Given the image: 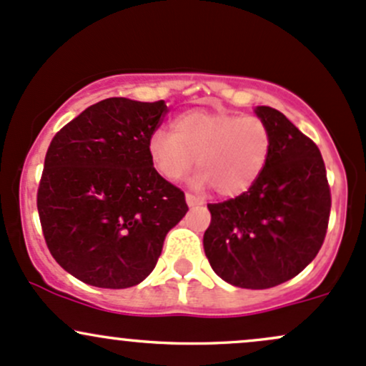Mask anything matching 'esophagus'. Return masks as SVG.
Returning <instances> with one entry per match:
<instances>
[{"instance_id": "esophagus-1", "label": "esophagus", "mask_w": 366, "mask_h": 366, "mask_svg": "<svg viewBox=\"0 0 366 366\" xmlns=\"http://www.w3.org/2000/svg\"><path fill=\"white\" fill-rule=\"evenodd\" d=\"M184 199H187V204L190 207H197V206H202V204H204V200L195 197L194 194H187V195H184Z\"/></svg>"}]
</instances>
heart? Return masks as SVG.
I'll return each mask as SVG.
<instances>
[{"label": "heart", "mask_w": 366, "mask_h": 366, "mask_svg": "<svg viewBox=\"0 0 366 366\" xmlns=\"http://www.w3.org/2000/svg\"><path fill=\"white\" fill-rule=\"evenodd\" d=\"M272 137L258 117L192 109L171 122V132L148 137L153 167L169 182L182 179L195 164V184H211L222 197H237L260 178L270 157Z\"/></svg>", "instance_id": "obj_1"}]
</instances>
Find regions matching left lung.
<instances>
[{
	"label": "left lung",
	"instance_id": "8db88e82",
	"mask_svg": "<svg viewBox=\"0 0 366 366\" xmlns=\"http://www.w3.org/2000/svg\"><path fill=\"white\" fill-rule=\"evenodd\" d=\"M272 137L270 157L249 190L207 204L204 251L223 281L265 290L300 274L321 249L330 195L320 148L277 109L258 106Z\"/></svg>",
	"mask_w": 366,
	"mask_h": 366
}]
</instances>
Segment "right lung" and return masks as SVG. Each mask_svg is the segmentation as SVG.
Wrapping results in <instances>:
<instances>
[{
  "label": "right lung",
  "instance_id": "right-lung-1",
  "mask_svg": "<svg viewBox=\"0 0 366 366\" xmlns=\"http://www.w3.org/2000/svg\"><path fill=\"white\" fill-rule=\"evenodd\" d=\"M164 101L109 97L54 136L38 187V214L50 253L66 272L122 290L150 276L167 232L187 214L184 194L148 157Z\"/></svg>",
  "mask_w": 366,
  "mask_h": 366
}]
</instances>
